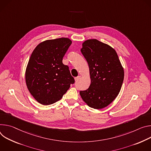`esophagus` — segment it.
<instances>
[{"label": "esophagus", "instance_id": "obj_1", "mask_svg": "<svg viewBox=\"0 0 151 151\" xmlns=\"http://www.w3.org/2000/svg\"><path fill=\"white\" fill-rule=\"evenodd\" d=\"M80 76H78L77 77H75V81H78L80 80Z\"/></svg>", "mask_w": 151, "mask_h": 151}]
</instances>
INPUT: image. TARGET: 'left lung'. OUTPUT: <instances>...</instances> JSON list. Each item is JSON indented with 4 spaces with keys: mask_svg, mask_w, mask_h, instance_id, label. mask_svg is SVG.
I'll return each mask as SVG.
<instances>
[{
    "mask_svg": "<svg viewBox=\"0 0 151 151\" xmlns=\"http://www.w3.org/2000/svg\"><path fill=\"white\" fill-rule=\"evenodd\" d=\"M81 52L88 62L91 83L80 95L90 107L101 109L109 106L118 95L124 81V71L115 50L92 39L82 44Z\"/></svg>",
    "mask_w": 151,
    "mask_h": 151,
    "instance_id": "obj_1",
    "label": "left lung"
}]
</instances>
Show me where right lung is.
Instances as JSON below:
<instances>
[{
  "label": "right lung",
  "mask_w": 151,
  "mask_h": 151,
  "mask_svg": "<svg viewBox=\"0 0 151 151\" xmlns=\"http://www.w3.org/2000/svg\"><path fill=\"white\" fill-rule=\"evenodd\" d=\"M72 41L67 38L49 40L33 50L25 73L27 89L42 105L60 100L75 80L62 59Z\"/></svg>",
  "instance_id": "1"
}]
</instances>
